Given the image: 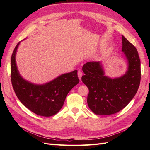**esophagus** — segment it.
<instances>
[{"label": "esophagus", "mask_w": 150, "mask_h": 150, "mask_svg": "<svg viewBox=\"0 0 150 150\" xmlns=\"http://www.w3.org/2000/svg\"><path fill=\"white\" fill-rule=\"evenodd\" d=\"M77 74H78V77H79V79H80V80H81V77H82V72L81 71H78Z\"/></svg>", "instance_id": "1"}]
</instances>
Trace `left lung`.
Returning a JSON list of instances; mask_svg holds the SVG:
<instances>
[{"mask_svg": "<svg viewBox=\"0 0 150 150\" xmlns=\"http://www.w3.org/2000/svg\"><path fill=\"white\" fill-rule=\"evenodd\" d=\"M122 48L128 69L122 77L111 79L104 75L100 62H88L82 67V81L89 90L87 103L96 115L119 112L129 104L137 92L141 82V60L136 47L122 35Z\"/></svg>", "mask_w": 150, "mask_h": 150, "instance_id": "1", "label": "left lung"}]
</instances>
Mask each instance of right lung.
Listing matches in <instances>:
<instances>
[{
    "label": "right lung",
    "instance_id": "add662e5",
    "mask_svg": "<svg viewBox=\"0 0 150 150\" xmlns=\"http://www.w3.org/2000/svg\"><path fill=\"white\" fill-rule=\"evenodd\" d=\"M19 42L11 59V80L15 93L22 104L38 115L50 117L61 109L67 95L79 84L77 71L61 75L43 85H36L25 81L19 74L16 65L15 54Z\"/></svg>",
    "mask_w": 150,
    "mask_h": 150
}]
</instances>
